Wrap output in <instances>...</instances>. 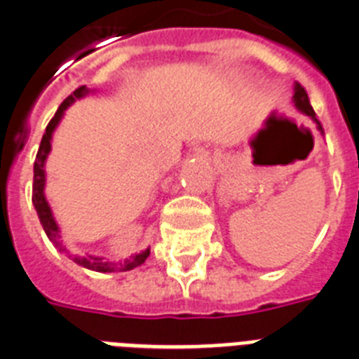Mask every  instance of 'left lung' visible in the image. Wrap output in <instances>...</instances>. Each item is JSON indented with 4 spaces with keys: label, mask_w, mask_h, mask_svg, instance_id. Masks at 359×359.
Returning <instances> with one entry per match:
<instances>
[{
    "label": "left lung",
    "mask_w": 359,
    "mask_h": 359,
    "mask_svg": "<svg viewBox=\"0 0 359 359\" xmlns=\"http://www.w3.org/2000/svg\"><path fill=\"white\" fill-rule=\"evenodd\" d=\"M291 101L295 103V107H297V110H299V112H302V114H304V116H308V118H310L311 121H313V123L317 125V130H319V133L325 134V133H323L321 121H319V119L316 118V112H313V109H311L310 99H308V94H306V90L302 88V86L299 83H295V86H293V99H291Z\"/></svg>",
    "instance_id": "1"
}]
</instances>
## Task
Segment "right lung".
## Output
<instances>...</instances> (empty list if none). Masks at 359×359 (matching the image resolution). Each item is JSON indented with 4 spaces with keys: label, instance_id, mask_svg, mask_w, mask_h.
Wrapping results in <instances>:
<instances>
[{
    "label": "right lung",
    "instance_id": "1",
    "mask_svg": "<svg viewBox=\"0 0 359 359\" xmlns=\"http://www.w3.org/2000/svg\"><path fill=\"white\" fill-rule=\"evenodd\" d=\"M90 92L94 90L86 88V86H81L69 95L68 99H64V103L58 107V110L55 112L53 119L49 121V125L46 127V134L42 136V142H40V147H38L36 160H34V179H33V205L36 210L38 219L42 223V229L46 232V236L49 238V241L57 247L60 252H68L66 245L62 243V236H60V226H58L57 219H55L53 212H51V206H49L48 199H46V160H48V154L51 153V140H53L55 129L60 123V119L64 118V112L68 110V107L77 101V99H83L84 95H88ZM151 255V249H145L138 255H133L129 258H125L123 262H109L101 258V256L95 255H86V256H69L75 264L83 265L90 271H97V273H114V271H130L134 267L144 264L147 260V256Z\"/></svg>",
    "mask_w": 359,
    "mask_h": 359
}]
</instances>
